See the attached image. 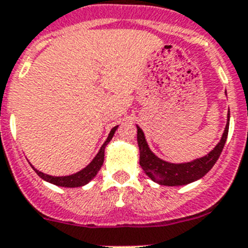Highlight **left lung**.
<instances>
[{
	"mask_svg": "<svg viewBox=\"0 0 248 248\" xmlns=\"http://www.w3.org/2000/svg\"><path fill=\"white\" fill-rule=\"evenodd\" d=\"M229 125L230 114L222 138H221L220 143L215 146L214 150L210 151L206 156L185 164L166 163L164 160L155 156L146 144L143 130L139 126H137L138 145H139L140 150V166L151 180H154L155 183L160 184V185L179 186L199 180L211 170L212 166L220 157L225 143H226L227 134H229Z\"/></svg>",
	"mask_w": 248,
	"mask_h": 248,
	"instance_id": "1",
	"label": "left lung"
}]
</instances>
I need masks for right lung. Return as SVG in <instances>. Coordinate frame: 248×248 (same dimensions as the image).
<instances>
[{
  "mask_svg": "<svg viewBox=\"0 0 248 248\" xmlns=\"http://www.w3.org/2000/svg\"><path fill=\"white\" fill-rule=\"evenodd\" d=\"M117 128L118 126H114V128L111 129L110 133H109L108 139L105 140V143L102 145L99 153L97 154V156L94 157L93 161H92L87 168H84L83 170H80L79 172H77V174L69 175V176H50V175L43 174V172L38 171V170H36L33 166H32V168H33V170L37 172V175H38L39 177H42L43 180L48 181V183L50 184H54V185L57 186H63V187H78V186L85 185V184H88L89 181L97 175V172L99 171V169L102 168L103 161H104V149L105 146H107V144L111 140V138H113Z\"/></svg>",
  "mask_w": 248,
  "mask_h": 248,
  "instance_id": "1",
  "label": "right lung"
}]
</instances>
